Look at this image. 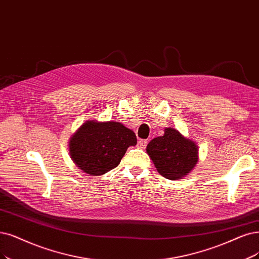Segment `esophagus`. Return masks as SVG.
Instances as JSON below:
<instances>
[{"instance_id":"obj_1","label":"esophagus","mask_w":259,"mask_h":259,"mask_svg":"<svg viewBox=\"0 0 259 259\" xmlns=\"http://www.w3.org/2000/svg\"><path fill=\"white\" fill-rule=\"evenodd\" d=\"M138 146H139V148H141V149H145L146 146H147V141H146V140H140V141L138 142Z\"/></svg>"}]
</instances>
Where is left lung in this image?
I'll return each instance as SVG.
<instances>
[{
    "mask_svg": "<svg viewBox=\"0 0 259 259\" xmlns=\"http://www.w3.org/2000/svg\"><path fill=\"white\" fill-rule=\"evenodd\" d=\"M146 150L159 174L169 180L188 175L198 160L195 143L173 128H166L164 136L151 140Z\"/></svg>",
    "mask_w": 259,
    "mask_h": 259,
    "instance_id": "8db88e82",
    "label": "left lung"
}]
</instances>
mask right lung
I'll list each match as a JSON object with an SVG mask.
<instances>
[{"mask_svg":"<svg viewBox=\"0 0 259 259\" xmlns=\"http://www.w3.org/2000/svg\"><path fill=\"white\" fill-rule=\"evenodd\" d=\"M135 145V132L121 122L89 120L70 139L69 151L80 169L99 176L116 167L128 147Z\"/></svg>","mask_w":259,"mask_h":259,"instance_id":"obj_1","label":"right lung"}]
</instances>
